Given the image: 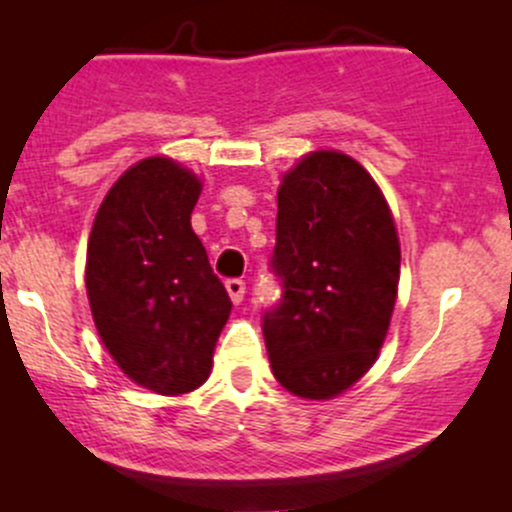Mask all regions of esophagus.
Returning a JSON list of instances; mask_svg holds the SVG:
<instances>
[{
  "instance_id": "esophagus-1",
  "label": "esophagus",
  "mask_w": 512,
  "mask_h": 512,
  "mask_svg": "<svg viewBox=\"0 0 512 512\" xmlns=\"http://www.w3.org/2000/svg\"><path fill=\"white\" fill-rule=\"evenodd\" d=\"M225 289H227V294H230L232 304H240L242 297H245V282L242 280H227Z\"/></svg>"
}]
</instances>
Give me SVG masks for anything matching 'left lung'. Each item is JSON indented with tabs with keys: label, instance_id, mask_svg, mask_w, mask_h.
I'll return each mask as SVG.
<instances>
[{
	"label": "left lung",
	"instance_id": "1",
	"mask_svg": "<svg viewBox=\"0 0 512 512\" xmlns=\"http://www.w3.org/2000/svg\"><path fill=\"white\" fill-rule=\"evenodd\" d=\"M272 265L285 282L262 322L272 374L299 399L344 394L384 347L401 270L394 215L359 160L319 148L282 175Z\"/></svg>",
	"mask_w": 512,
	"mask_h": 512
}]
</instances>
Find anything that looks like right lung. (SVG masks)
Returning a JSON list of instances; mask_svg holds the SVG:
<instances>
[{"instance_id":"add662e5","label":"right lung","mask_w":512,"mask_h":512,"mask_svg":"<svg viewBox=\"0 0 512 512\" xmlns=\"http://www.w3.org/2000/svg\"><path fill=\"white\" fill-rule=\"evenodd\" d=\"M203 180L168 156L133 163L103 198L86 250L96 332L118 369L160 396L195 391L232 302L190 215Z\"/></svg>"}]
</instances>
